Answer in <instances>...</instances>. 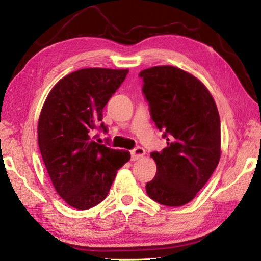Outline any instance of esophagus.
Instances as JSON below:
<instances>
[{
  "instance_id": "obj_1",
  "label": "esophagus",
  "mask_w": 261,
  "mask_h": 261,
  "mask_svg": "<svg viewBox=\"0 0 261 261\" xmlns=\"http://www.w3.org/2000/svg\"><path fill=\"white\" fill-rule=\"evenodd\" d=\"M145 155V149L143 147H136L131 151V159L134 161L138 160V159L143 158Z\"/></svg>"
}]
</instances>
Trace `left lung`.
Listing matches in <instances>:
<instances>
[{
    "label": "left lung",
    "mask_w": 261,
    "mask_h": 261,
    "mask_svg": "<svg viewBox=\"0 0 261 261\" xmlns=\"http://www.w3.org/2000/svg\"><path fill=\"white\" fill-rule=\"evenodd\" d=\"M139 76L152 120L167 139V147L151 153L156 174L146 184V192L161 205L183 206L197 196L219 165L218 107L204 84L179 68L158 65Z\"/></svg>",
    "instance_id": "1"
}]
</instances>
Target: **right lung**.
<instances>
[{"instance_id":"obj_1","label":"right lung","mask_w":261,"mask_h":261,"mask_svg":"<svg viewBox=\"0 0 261 261\" xmlns=\"http://www.w3.org/2000/svg\"><path fill=\"white\" fill-rule=\"evenodd\" d=\"M127 69L86 68L55 84L42 106L38 143L56 192L68 205L88 210L100 204L117 170L130 160L94 141L93 131L103 125L102 109L124 82Z\"/></svg>"}]
</instances>
